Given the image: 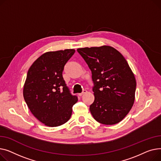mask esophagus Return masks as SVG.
<instances>
[{"mask_svg":"<svg viewBox=\"0 0 161 161\" xmlns=\"http://www.w3.org/2000/svg\"><path fill=\"white\" fill-rule=\"evenodd\" d=\"M87 92V91L86 90H82V93H79V96H82L83 94H84V93H86Z\"/></svg>","mask_w":161,"mask_h":161,"instance_id":"34e87169","label":"esophagus"}]
</instances>
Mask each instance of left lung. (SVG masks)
<instances>
[{
  "label": "left lung",
  "instance_id": "obj_1",
  "mask_svg": "<svg viewBox=\"0 0 161 161\" xmlns=\"http://www.w3.org/2000/svg\"><path fill=\"white\" fill-rule=\"evenodd\" d=\"M92 71L95 96L90 110L93 118L105 125L116 124L133 107L136 82L125 58L110 46L77 49Z\"/></svg>",
  "mask_w": 161,
  "mask_h": 161
}]
</instances>
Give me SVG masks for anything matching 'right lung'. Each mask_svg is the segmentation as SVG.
<instances>
[{
	"label": "right lung",
	"mask_w": 161,
	"mask_h": 161,
	"mask_svg": "<svg viewBox=\"0 0 161 161\" xmlns=\"http://www.w3.org/2000/svg\"><path fill=\"white\" fill-rule=\"evenodd\" d=\"M75 49L47 52L37 58L27 73L23 97L32 114L45 125L60 126L71 118L78 101L62 77L64 65Z\"/></svg>",
	"instance_id": "obj_1"
}]
</instances>
